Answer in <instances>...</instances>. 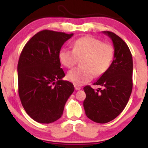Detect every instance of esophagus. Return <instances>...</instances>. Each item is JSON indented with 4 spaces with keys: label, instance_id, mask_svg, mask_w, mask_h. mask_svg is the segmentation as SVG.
Instances as JSON below:
<instances>
[{
    "label": "esophagus",
    "instance_id": "obj_1",
    "mask_svg": "<svg viewBox=\"0 0 148 148\" xmlns=\"http://www.w3.org/2000/svg\"><path fill=\"white\" fill-rule=\"evenodd\" d=\"M74 88H75L76 90H79L81 89V88L80 86H77V85H74Z\"/></svg>",
    "mask_w": 148,
    "mask_h": 148
}]
</instances>
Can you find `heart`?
I'll list each match as a JSON object with an SVG mask.
<instances>
[{
  "label": "heart",
  "instance_id": "b5f03b06",
  "mask_svg": "<svg viewBox=\"0 0 148 148\" xmlns=\"http://www.w3.org/2000/svg\"><path fill=\"white\" fill-rule=\"evenodd\" d=\"M114 56V49L108 43H103L95 37L86 36L76 40L73 49H62L59 52L60 63L67 68L75 65L79 59L82 67H76L67 73V79L76 85L90 81L95 74L101 76L107 72Z\"/></svg>",
  "mask_w": 148,
  "mask_h": 148
}]
</instances>
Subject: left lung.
<instances>
[{
  "label": "left lung",
  "instance_id": "left-lung-1",
  "mask_svg": "<svg viewBox=\"0 0 148 148\" xmlns=\"http://www.w3.org/2000/svg\"><path fill=\"white\" fill-rule=\"evenodd\" d=\"M111 39L114 47L113 60L107 72L94 85L102 88L95 90L84 87L86 97L84 101L86 115L97 123H106L115 119L126 106L132 91L133 60L127 44L110 31H103Z\"/></svg>",
  "mask_w": 148,
  "mask_h": 148
}]
</instances>
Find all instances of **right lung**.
<instances>
[{"instance_id":"obj_1","label":"right lung","mask_w":148,"mask_h":148,"mask_svg":"<svg viewBox=\"0 0 148 148\" xmlns=\"http://www.w3.org/2000/svg\"><path fill=\"white\" fill-rule=\"evenodd\" d=\"M74 34L44 30L25 44L18 60V95L25 112L35 121L49 124L61 118L74 90L63 81L58 54Z\"/></svg>"}]
</instances>
